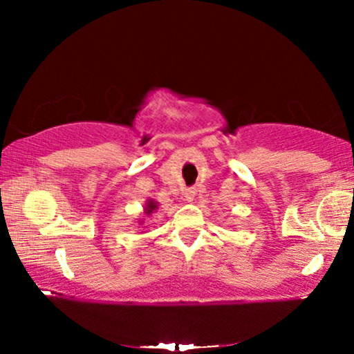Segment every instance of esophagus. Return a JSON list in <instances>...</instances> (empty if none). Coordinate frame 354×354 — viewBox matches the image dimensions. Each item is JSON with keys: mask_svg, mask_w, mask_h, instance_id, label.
Wrapping results in <instances>:
<instances>
[{"mask_svg": "<svg viewBox=\"0 0 354 354\" xmlns=\"http://www.w3.org/2000/svg\"><path fill=\"white\" fill-rule=\"evenodd\" d=\"M183 200L187 203H192L195 200V190H193V188H188V190L183 192Z\"/></svg>", "mask_w": 354, "mask_h": 354, "instance_id": "obj_1", "label": "esophagus"}]
</instances>
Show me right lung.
I'll list each match as a JSON object with an SVG mask.
<instances>
[{
  "label": "right lung",
  "mask_w": 354,
  "mask_h": 354,
  "mask_svg": "<svg viewBox=\"0 0 354 354\" xmlns=\"http://www.w3.org/2000/svg\"><path fill=\"white\" fill-rule=\"evenodd\" d=\"M156 209H158V203L154 201V200H148L147 201V206H145V214L149 216V214H151V212H154Z\"/></svg>",
  "instance_id": "add662e5"
}]
</instances>
